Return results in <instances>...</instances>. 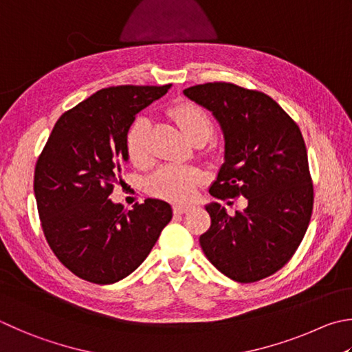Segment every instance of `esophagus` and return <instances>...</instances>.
<instances>
[{"instance_id":"34e87169","label":"esophagus","mask_w":352,"mask_h":352,"mask_svg":"<svg viewBox=\"0 0 352 352\" xmlns=\"http://www.w3.org/2000/svg\"><path fill=\"white\" fill-rule=\"evenodd\" d=\"M189 209H190L189 204H174V214H177V215H182L184 212H188Z\"/></svg>"}]
</instances>
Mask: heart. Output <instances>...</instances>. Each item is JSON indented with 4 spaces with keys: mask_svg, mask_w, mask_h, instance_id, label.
<instances>
[{
    "mask_svg": "<svg viewBox=\"0 0 352 352\" xmlns=\"http://www.w3.org/2000/svg\"><path fill=\"white\" fill-rule=\"evenodd\" d=\"M170 117L180 127L190 143L204 144L212 135L214 123L201 106L183 101L169 111ZM149 120L140 117L133 121L126 137V151L132 164L146 168L151 163ZM204 182V172L192 166H164L149 178L148 190L160 198L172 201H186Z\"/></svg>",
    "mask_w": 352,
    "mask_h": 352,
    "instance_id": "obj_1",
    "label": "heart"
}]
</instances>
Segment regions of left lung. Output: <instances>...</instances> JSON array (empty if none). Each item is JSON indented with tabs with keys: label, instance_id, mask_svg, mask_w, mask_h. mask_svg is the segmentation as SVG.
I'll return each mask as SVG.
<instances>
[{
	"label": "left lung",
	"instance_id": "obj_1",
	"mask_svg": "<svg viewBox=\"0 0 352 352\" xmlns=\"http://www.w3.org/2000/svg\"><path fill=\"white\" fill-rule=\"evenodd\" d=\"M183 94L212 112L225 140L210 195L248 200L232 217L220 203L206 204L210 228L200 246L226 277L258 282L289 261L309 225L314 192L302 132L263 92L206 82Z\"/></svg>",
	"mask_w": 352,
	"mask_h": 352
}]
</instances>
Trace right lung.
<instances>
[{
	"label": "right lung",
	"instance_id": "right-lung-1",
	"mask_svg": "<svg viewBox=\"0 0 352 352\" xmlns=\"http://www.w3.org/2000/svg\"><path fill=\"white\" fill-rule=\"evenodd\" d=\"M169 89H101L54 126L35 166L34 190L49 246L76 277L97 285L123 280L172 219L170 204L157 198L132 210L109 198L129 160L126 137L137 113Z\"/></svg>",
	"mask_w": 352,
	"mask_h": 352
}]
</instances>
